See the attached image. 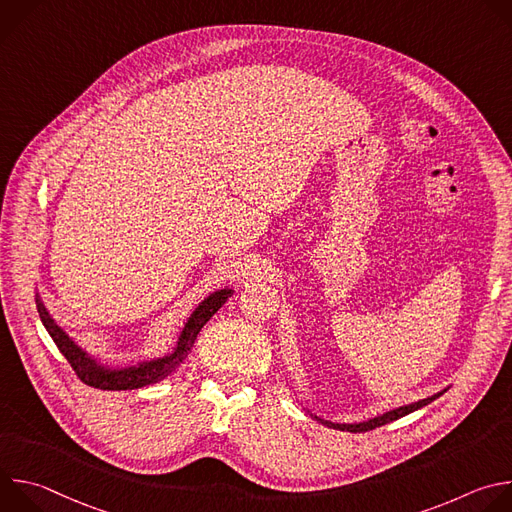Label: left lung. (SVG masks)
Returning <instances> with one entry per match:
<instances>
[{"mask_svg": "<svg viewBox=\"0 0 512 512\" xmlns=\"http://www.w3.org/2000/svg\"><path fill=\"white\" fill-rule=\"evenodd\" d=\"M444 393H446V391L437 393V395H433V397H427V399H421V401H417V403H411V405H405V407L393 409V411H389V413H383V415H379V417H375V419L362 421V423H348V425H346V423H332V421L320 419V417H316V415H312V417H314V419H318L320 423H324V425L332 427V429H340V431H352V433H362V431H371V429H375V427H381V425H385V423H391V421H395V419H399V417H405L407 413H413V411L421 409L423 405L431 403L433 399H437V397L444 395Z\"/></svg>", "mask_w": 512, "mask_h": 512, "instance_id": "8db88e82", "label": "left lung"}]
</instances>
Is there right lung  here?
<instances>
[{"mask_svg":"<svg viewBox=\"0 0 512 512\" xmlns=\"http://www.w3.org/2000/svg\"><path fill=\"white\" fill-rule=\"evenodd\" d=\"M233 291L231 289H221L214 291L212 296H208L190 316V320L186 322L182 334H180V342L176 346V350L166 356V358H158L152 362H141L139 367H131V369H123V371H107L97 367V362L93 358H89L75 342H72L56 324L54 320L48 316L46 308L42 306L40 298H36L38 304V314L40 320L44 324V328L48 330V334L52 336L54 344L58 346V350L62 352V356L68 360V364L72 367V371L77 373V377L95 389H103V391H127V389H139L145 385H154L162 379H166L178 364L184 360V356L188 354V350L192 348L198 332L202 330V326L218 312L229 298Z\"/></svg>","mask_w":512,"mask_h":512,"instance_id":"add662e5","label":"right lung"}]
</instances>
